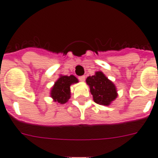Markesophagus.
Segmentation results:
<instances>
[{
	"mask_svg": "<svg viewBox=\"0 0 158 158\" xmlns=\"http://www.w3.org/2000/svg\"><path fill=\"white\" fill-rule=\"evenodd\" d=\"M79 80L81 81H85V76H81L79 77Z\"/></svg>",
	"mask_w": 158,
	"mask_h": 158,
	"instance_id": "obj_1",
	"label": "esophagus"
}]
</instances>
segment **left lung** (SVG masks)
I'll return each mask as SVG.
<instances>
[{
	"mask_svg": "<svg viewBox=\"0 0 158 158\" xmlns=\"http://www.w3.org/2000/svg\"><path fill=\"white\" fill-rule=\"evenodd\" d=\"M86 83L90 89L94 101L102 106H109L118 96L116 87L102 72L87 77Z\"/></svg>",
	"mask_w": 158,
	"mask_h": 158,
	"instance_id": "1",
	"label": "left lung"
}]
</instances>
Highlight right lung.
Returning <instances> with one entry per match:
<instances>
[{"label":"right lung","mask_w":158,"mask_h":158,"mask_svg":"<svg viewBox=\"0 0 158 158\" xmlns=\"http://www.w3.org/2000/svg\"><path fill=\"white\" fill-rule=\"evenodd\" d=\"M78 80L73 75L60 76L51 89V97L57 103L64 104L70 98V85L77 83Z\"/></svg>","instance_id":"add662e5"}]
</instances>
